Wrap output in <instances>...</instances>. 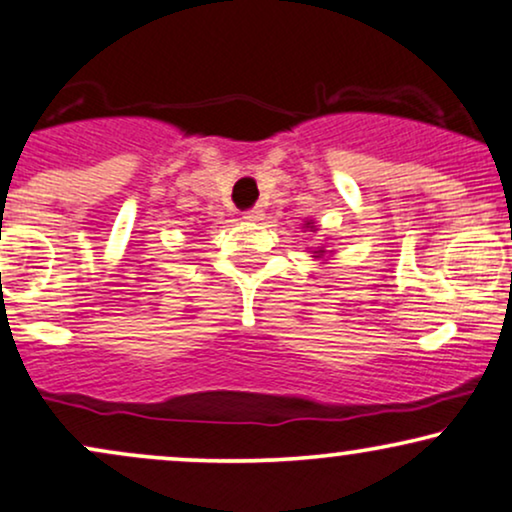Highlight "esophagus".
Masks as SVG:
<instances>
[{"label":"esophagus","mask_w":512,"mask_h":512,"mask_svg":"<svg viewBox=\"0 0 512 512\" xmlns=\"http://www.w3.org/2000/svg\"><path fill=\"white\" fill-rule=\"evenodd\" d=\"M243 219H248V221H260V219H262V209H260V207H250V209H245V212H243Z\"/></svg>","instance_id":"obj_1"}]
</instances>
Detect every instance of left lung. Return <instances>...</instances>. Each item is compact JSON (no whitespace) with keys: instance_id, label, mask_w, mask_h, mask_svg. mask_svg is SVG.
Returning <instances> with one entry per match:
<instances>
[{"instance_id":"8db88e82","label":"left lung","mask_w":512,"mask_h":512,"mask_svg":"<svg viewBox=\"0 0 512 512\" xmlns=\"http://www.w3.org/2000/svg\"><path fill=\"white\" fill-rule=\"evenodd\" d=\"M307 229H310V224H307Z\"/></svg>"}]
</instances>
